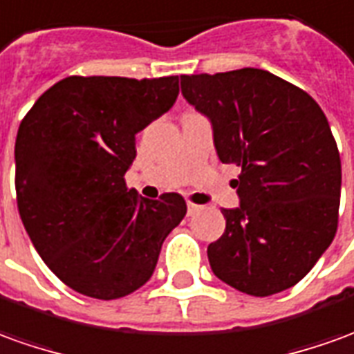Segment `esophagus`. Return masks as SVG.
I'll return each mask as SVG.
<instances>
[{
  "label": "esophagus",
  "instance_id": "1",
  "mask_svg": "<svg viewBox=\"0 0 354 354\" xmlns=\"http://www.w3.org/2000/svg\"><path fill=\"white\" fill-rule=\"evenodd\" d=\"M202 206H198V204H192V202H187V214L189 216H194L196 212H201Z\"/></svg>",
  "mask_w": 354,
  "mask_h": 354
}]
</instances>
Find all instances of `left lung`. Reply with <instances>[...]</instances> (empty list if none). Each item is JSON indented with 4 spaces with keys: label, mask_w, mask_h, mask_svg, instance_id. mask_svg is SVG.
<instances>
[{
    "label": "left lung",
    "mask_w": 354,
    "mask_h": 354,
    "mask_svg": "<svg viewBox=\"0 0 354 354\" xmlns=\"http://www.w3.org/2000/svg\"><path fill=\"white\" fill-rule=\"evenodd\" d=\"M183 98L212 125L223 163H237V208L209 243L223 283L270 297L299 283L337 231L341 160L314 100L264 69L183 75Z\"/></svg>",
    "instance_id": "left-lung-1"
}]
</instances>
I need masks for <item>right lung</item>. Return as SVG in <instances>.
<instances>
[{"label": "right lung", "mask_w": 354, "mask_h": 354, "mask_svg": "<svg viewBox=\"0 0 354 354\" xmlns=\"http://www.w3.org/2000/svg\"><path fill=\"white\" fill-rule=\"evenodd\" d=\"M179 77H67L26 113L15 142L17 206L34 248L77 293L111 301L152 277L181 194L127 189L135 136L169 111Z\"/></svg>", "instance_id": "1"}]
</instances>
